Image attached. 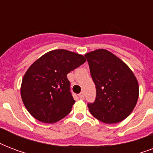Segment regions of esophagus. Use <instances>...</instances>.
<instances>
[{"mask_svg":"<svg viewBox=\"0 0 153 153\" xmlns=\"http://www.w3.org/2000/svg\"><path fill=\"white\" fill-rule=\"evenodd\" d=\"M79 97L80 98V99H83V98H84V93H83V92H81V93L79 94Z\"/></svg>","mask_w":153,"mask_h":153,"instance_id":"esophagus-1","label":"esophagus"}]
</instances>
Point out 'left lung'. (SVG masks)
Returning a JSON list of instances; mask_svg holds the SVG:
<instances>
[{
	"label": "left lung",
	"mask_w": 153,
	"mask_h": 153,
	"mask_svg": "<svg viewBox=\"0 0 153 153\" xmlns=\"http://www.w3.org/2000/svg\"><path fill=\"white\" fill-rule=\"evenodd\" d=\"M85 57L96 87L95 101L87 104L91 114L106 124L123 121L138 100L139 86L134 74L122 60L105 49L86 53Z\"/></svg>",
	"instance_id": "8db88e82"
}]
</instances>
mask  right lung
Listing matches in <instances>:
<instances>
[{"label": "right lung", "instance_id": "right-lung-1", "mask_svg": "<svg viewBox=\"0 0 153 153\" xmlns=\"http://www.w3.org/2000/svg\"><path fill=\"white\" fill-rule=\"evenodd\" d=\"M85 62L83 55L59 49L33 62L20 88L22 101L30 114L44 123H55L67 116L75 102L67 74Z\"/></svg>", "mask_w": 153, "mask_h": 153}]
</instances>
